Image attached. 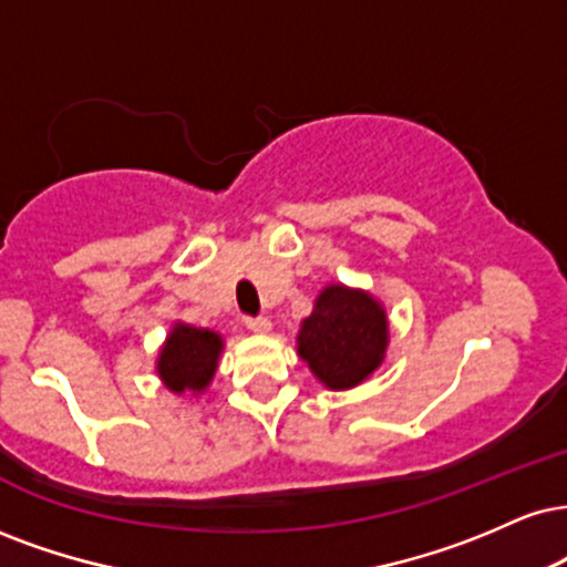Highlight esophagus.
<instances>
[{"mask_svg":"<svg viewBox=\"0 0 567 567\" xmlns=\"http://www.w3.org/2000/svg\"><path fill=\"white\" fill-rule=\"evenodd\" d=\"M245 327H248L250 332H258V336H266V332H271V322L266 317H248V319H245Z\"/></svg>","mask_w":567,"mask_h":567,"instance_id":"1","label":"esophagus"}]
</instances>
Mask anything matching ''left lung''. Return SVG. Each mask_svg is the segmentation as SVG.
Returning <instances> with one entry per match:
<instances>
[{
  "instance_id": "left-lung-1",
  "label": "left lung",
  "mask_w": 567,
  "mask_h": 567,
  "mask_svg": "<svg viewBox=\"0 0 567 567\" xmlns=\"http://www.w3.org/2000/svg\"><path fill=\"white\" fill-rule=\"evenodd\" d=\"M388 317L370 292L327 285L298 330V357L330 391L364 383L383 364Z\"/></svg>"
}]
</instances>
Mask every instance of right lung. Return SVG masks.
Returning a JSON list of instances; mask_svg holds the SVG:
<instances>
[{"label":"right lung","mask_w":567,"mask_h":567,"mask_svg":"<svg viewBox=\"0 0 567 567\" xmlns=\"http://www.w3.org/2000/svg\"><path fill=\"white\" fill-rule=\"evenodd\" d=\"M221 351L224 340L218 332L176 322L158 353L155 370L163 385L176 395L203 393L214 380Z\"/></svg>","instance_id":"add662e5"}]
</instances>
